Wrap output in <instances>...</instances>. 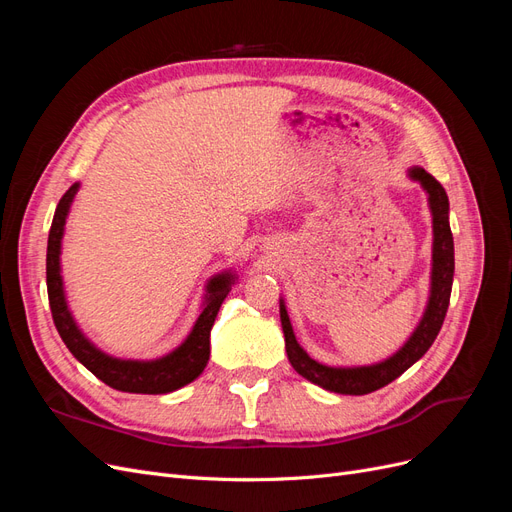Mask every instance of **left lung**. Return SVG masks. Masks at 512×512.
Returning <instances> with one entry per match:
<instances>
[{
  "label": "left lung",
  "mask_w": 512,
  "mask_h": 512,
  "mask_svg": "<svg viewBox=\"0 0 512 512\" xmlns=\"http://www.w3.org/2000/svg\"><path fill=\"white\" fill-rule=\"evenodd\" d=\"M410 179L423 185V190L429 196V209L433 215V252H431V290L427 309L418 322V327L410 335L408 342L401 346L389 359L376 365L363 367H329L314 361L294 337L292 324L286 312V305L280 299V318L286 337V354L288 361L297 374L314 382L322 389L342 395H367L374 393L382 386L399 378L408 367H412L421 356L436 342V337L442 329V322L451 301L453 288V273H455V247H453V232L448 224V196L440 181L433 179L425 168L414 166L408 170Z\"/></svg>",
  "instance_id": "8db88e82"
}]
</instances>
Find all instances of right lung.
<instances>
[{
    "label": "right lung",
    "instance_id": "1",
    "mask_svg": "<svg viewBox=\"0 0 512 512\" xmlns=\"http://www.w3.org/2000/svg\"><path fill=\"white\" fill-rule=\"evenodd\" d=\"M79 192V183L61 196L59 205L53 215V224L49 232V245H46V290H49V303L53 322L57 333L64 339L68 350L79 359L91 374L100 378L111 389L123 393H145V395H162L177 391L181 386L196 380L209 361V335L211 327L218 316L220 307L230 292V284L235 282L232 273H220L209 280L207 284V301L203 312H200L192 333L185 337V342L175 348L170 354L156 361H126L108 356L98 350L89 339L76 327V322L70 314L64 282H61V237H64V226L74 194Z\"/></svg>",
    "mask_w": 512,
    "mask_h": 512
}]
</instances>
